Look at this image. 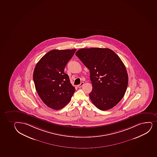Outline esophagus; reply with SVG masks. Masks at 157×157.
I'll return each instance as SVG.
<instances>
[{
  "mask_svg": "<svg viewBox=\"0 0 157 157\" xmlns=\"http://www.w3.org/2000/svg\"><path fill=\"white\" fill-rule=\"evenodd\" d=\"M84 84V82H81L80 84H79V85H78L77 87L78 88H81V86H82Z\"/></svg>",
  "mask_w": 157,
  "mask_h": 157,
  "instance_id": "obj_1",
  "label": "esophagus"
}]
</instances>
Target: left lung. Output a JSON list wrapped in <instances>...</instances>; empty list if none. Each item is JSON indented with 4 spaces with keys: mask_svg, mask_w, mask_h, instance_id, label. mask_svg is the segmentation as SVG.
Listing matches in <instances>:
<instances>
[{
    "mask_svg": "<svg viewBox=\"0 0 157 157\" xmlns=\"http://www.w3.org/2000/svg\"><path fill=\"white\" fill-rule=\"evenodd\" d=\"M76 56L89 69L92 102L101 110L113 108L123 98L128 84V75L121 59L108 48H83Z\"/></svg>",
    "mask_w": 157,
    "mask_h": 157,
    "instance_id": "left-lung-1",
    "label": "left lung"
}]
</instances>
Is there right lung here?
<instances>
[{"label": "right lung", "mask_w": 157, "mask_h": 157, "mask_svg": "<svg viewBox=\"0 0 157 157\" xmlns=\"http://www.w3.org/2000/svg\"><path fill=\"white\" fill-rule=\"evenodd\" d=\"M76 49L52 50L37 63L33 80L37 93L50 108L59 110L69 103L75 92L64 69Z\"/></svg>", "instance_id": "1"}]
</instances>
